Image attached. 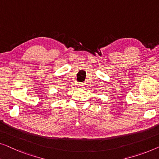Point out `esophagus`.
<instances>
[{"label":"esophagus","mask_w":159,"mask_h":159,"mask_svg":"<svg viewBox=\"0 0 159 159\" xmlns=\"http://www.w3.org/2000/svg\"><path fill=\"white\" fill-rule=\"evenodd\" d=\"M79 86L80 88H83V86H84V83H81V84H79Z\"/></svg>","instance_id":"1"}]
</instances>
